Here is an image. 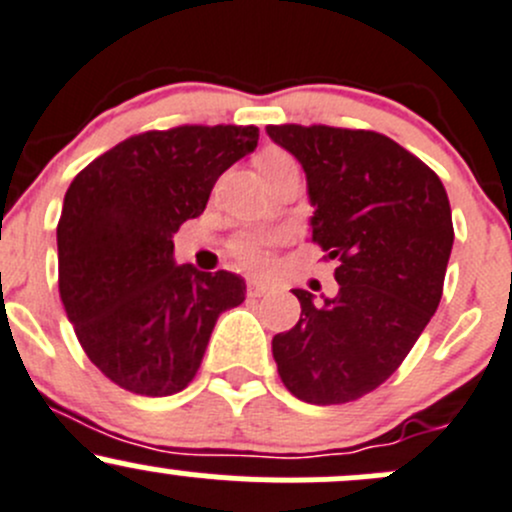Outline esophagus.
Segmentation results:
<instances>
[{
  "label": "esophagus",
  "mask_w": 512,
  "mask_h": 512,
  "mask_svg": "<svg viewBox=\"0 0 512 512\" xmlns=\"http://www.w3.org/2000/svg\"><path fill=\"white\" fill-rule=\"evenodd\" d=\"M268 291H271V286H268V283L258 281V278H251V281H249V295H251V298H258V295H263Z\"/></svg>",
  "instance_id": "34e87169"
}]
</instances>
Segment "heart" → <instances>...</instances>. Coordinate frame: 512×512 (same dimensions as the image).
Instances as JSON below:
<instances>
[{
  "label": "heart",
  "mask_w": 512,
  "mask_h": 512,
  "mask_svg": "<svg viewBox=\"0 0 512 512\" xmlns=\"http://www.w3.org/2000/svg\"><path fill=\"white\" fill-rule=\"evenodd\" d=\"M291 157L281 150H268L258 157V167L273 165V162H286ZM273 239L268 234H261V231H254V234H244L241 239H236L234 254L239 256V261L249 268H266L268 266V249H271Z\"/></svg>",
  "instance_id": "obj_1"
}]
</instances>
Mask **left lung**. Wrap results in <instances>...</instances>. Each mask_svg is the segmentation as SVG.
<instances>
[{
	"mask_svg": "<svg viewBox=\"0 0 512 512\" xmlns=\"http://www.w3.org/2000/svg\"><path fill=\"white\" fill-rule=\"evenodd\" d=\"M308 182L310 231L337 258L333 298L293 288L300 320L273 337L293 397L345 404L377 389L424 333L444 291L453 246L441 179L372 130L268 125Z\"/></svg>",
	"mask_w": 512,
	"mask_h": 512,
	"instance_id": "1",
	"label": "left lung"
}]
</instances>
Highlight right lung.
Masks as SVG:
<instances>
[{"label": "right lung", "instance_id": "1", "mask_svg": "<svg viewBox=\"0 0 512 512\" xmlns=\"http://www.w3.org/2000/svg\"><path fill=\"white\" fill-rule=\"evenodd\" d=\"M254 125H182L123 140L68 187L56 229L59 291L93 365L145 397L182 392L244 278L177 266L175 234L217 179L254 152Z\"/></svg>", "mask_w": 512, "mask_h": 512}]
</instances>
